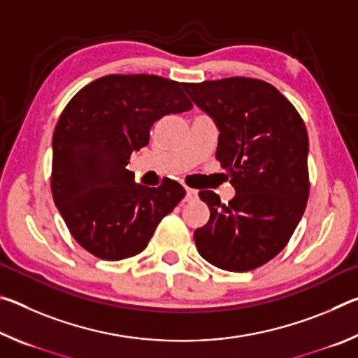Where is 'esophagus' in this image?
<instances>
[{
  "label": "esophagus",
  "instance_id": "obj_1",
  "mask_svg": "<svg viewBox=\"0 0 358 358\" xmlns=\"http://www.w3.org/2000/svg\"><path fill=\"white\" fill-rule=\"evenodd\" d=\"M197 197V191L196 189H191V187H186V201H194V199Z\"/></svg>",
  "mask_w": 358,
  "mask_h": 358
}]
</instances>
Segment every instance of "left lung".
I'll return each mask as SVG.
<instances>
[{"instance_id":"obj_1","label":"left lung","mask_w":358,"mask_h":358,"mask_svg":"<svg viewBox=\"0 0 358 358\" xmlns=\"http://www.w3.org/2000/svg\"><path fill=\"white\" fill-rule=\"evenodd\" d=\"M185 92L215 121L216 159L230 175L229 203L201 191L210 220L196 229L201 256L217 268L250 271L282 251L310 196L308 132L295 107L257 78L185 83Z\"/></svg>"}]
</instances>
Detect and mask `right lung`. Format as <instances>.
<instances>
[{
  "instance_id": "right-lung-1",
  "label": "right lung",
  "mask_w": 358,
  "mask_h": 358,
  "mask_svg": "<svg viewBox=\"0 0 358 358\" xmlns=\"http://www.w3.org/2000/svg\"><path fill=\"white\" fill-rule=\"evenodd\" d=\"M191 108L181 83L147 74L101 77L69 101L53 132L52 196L83 250L121 260L147 248L186 192L173 180L136 183L126 166L157 120Z\"/></svg>"
}]
</instances>
